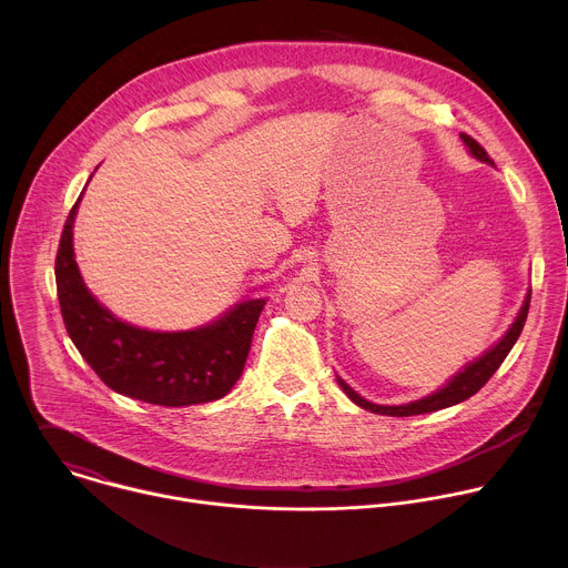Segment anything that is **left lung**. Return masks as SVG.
Segmentation results:
<instances>
[{
  "instance_id": "left-lung-1",
  "label": "left lung",
  "mask_w": 568,
  "mask_h": 568,
  "mask_svg": "<svg viewBox=\"0 0 568 568\" xmlns=\"http://www.w3.org/2000/svg\"><path fill=\"white\" fill-rule=\"evenodd\" d=\"M465 145L469 148V152L485 161V164H493V159L488 156V152H485V148L474 141L469 134H460ZM528 307H530V292L519 310V316L515 318V323L510 326V331L506 333V337L493 348L485 353L483 357H478L476 362H471L469 366H465V371H460L447 386H443L440 390L423 397V399H416V402H409V404H402V407H382V404H373L368 399H364L359 393H355L342 377L339 379V386L346 390V395L359 404L362 409L366 412H373V414H379V416H395V418H404V416H418V414H432V412H438V409H445V407H452V404H458L467 397H471L476 390H480L485 386V382H488L497 368L504 364V359L508 357V353L513 351L515 342L519 339L521 331H524V323H526V316H528Z\"/></svg>"
}]
</instances>
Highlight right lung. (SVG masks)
<instances>
[{
    "label": "right lung",
    "instance_id": "right-lung-1",
    "mask_svg": "<svg viewBox=\"0 0 568 568\" xmlns=\"http://www.w3.org/2000/svg\"><path fill=\"white\" fill-rule=\"evenodd\" d=\"M78 202L80 197L67 215L55 254L60 312L78 353L112 390L159 407H189L224 397L245 368L265 301L237 303L211 326L186 333L128 326L80 278L71 245Z\"/></svg>",
    "mask_w": 568,
    "mask_h": 568
}]
</instances>
